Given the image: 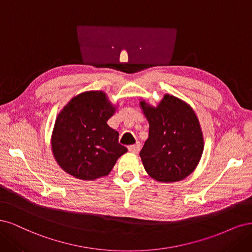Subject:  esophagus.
<instances>
[{
  "label": "esophagus",
  "mask_w": 252,
  "mask_h": 252,
  "mask_svg": "<svg viewBox=\"0 0 252 252\" xmlns=\"http://www.w3.org/2000/svg\"><path fill=\"white\" fill-rule=\"evenodd\" d=\"M140 148H141V144H140V142H137L136 144L129 145V147H128V151L131 152V153L136 154V153H138V152L140 151Z\"/></svg>",
  "instance_id": "esophagus-1"
}]
</instances>
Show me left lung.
I'll return each instance as SVG.
<instances>
[{
  "label": "left lung",
  "instance_id": "left-lung-1",
  "mask_svg": "<svg viewBox=\"0 0 252 252\" xmlns=\"http://www.w3.org/2000/svg\"><path fill=\"white\" fill-rule=\"evenodd\" d=\"M149 120V138L140 157L147 173L160 182L180 181L190 175L203 153L198 118L188 103L165 95L157 108L140 102Z\"/></svg>",
  "mask_w": 252,
  "mask_h": 252
}]
</instances>
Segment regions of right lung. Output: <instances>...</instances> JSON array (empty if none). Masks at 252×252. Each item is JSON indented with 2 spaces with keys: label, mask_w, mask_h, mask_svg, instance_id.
<instances>
[{
  "label": "right lung",
  "mask_w": 252,
  "mask_h": 252,
  "mask_svg": "<svg viewBox=\"0 0 252 252\" xmlns=\"http://www.w3.org/2000/svg\"><path fill=\"white\" fill-rule=\"evenodd\" d=\"M114 107L101 91L77 95L55 120L52 134L54 158L68 174L82 180L107 176L127 152L119 134L108 126Z\"/></svg>",
  "instance_id": "right-lung-1"
}]
</instances>
